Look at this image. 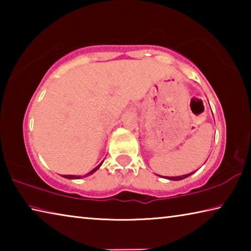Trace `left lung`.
<instances>
[{
  "instance_id": "left-lung-1",
  "label": "left lung",
  "mask_w": 251,
  "mask_h": 251,
  "mask_svg": "<svg viewBox=\"0 0 251 251\" xmlns=\"http://www.w3.org/2000/svg\"><path fill=\"white\" fill-rule=\"evenodd\" d=\"M195 173V172H194ZM194 173H190V174H187V175H182V176H176V177H166V179H171V180H181V179H185L188 176L192 175ZM165 178V177H164Z\"/></svg>"
}]
</instances>
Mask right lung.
<instances>
[{
  "instance_id": "1",
  "label": "right lung",
  "mask_w": 251,
  "mask_h": 251,
  "mask_svg": "<svg viewBox=\"0 0 251 251\" xmlns=\"http://www.w3.org/2000/svg\"><path fill=\"white\" fill-rule=\"evenodd\" d=\"M103 164V161H101V163L99 165V166H96L94 169H92V171L90 172V173H87L86 175H84V176H76V175H62V177H64V178H67V179H79V178H84V177H87V176H90V175H92V174H94L97 169H99L100 167V165Z\"/></svg>"
}]
</instances>
